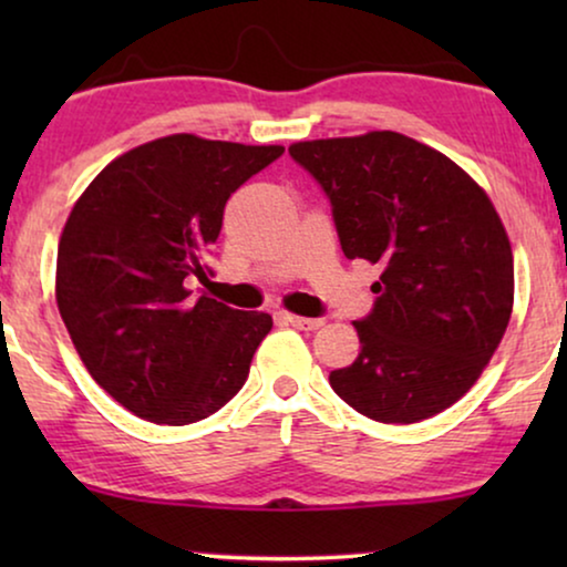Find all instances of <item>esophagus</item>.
Segmentation results:
<instances>
[{"label":"esophagus","mask_w":567,"mask_h":567,"mask_svg":"<svg viewBox=\"0 0 567 567\" xmlns=\"http://www.w3.org/2000/svg\"><path fill=\"white\" fill-rule=\"evenodd\" d=\"M284 320L293 324L297 330H307V332L309 330H320L324 324L322 317H299V315H289V312H284Z\"/></svg>","instance_id":"obj_1"}]
</instances>
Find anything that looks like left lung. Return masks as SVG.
Returning <instances> with one entry per match:
<instances>
[{
	"label": "left lung",
	"instance_id": "obj_1",
	"mask_svg": "<svg viewBox=\"0 0 567 567\" xmlns=\"http://www.w3.org/2000/svg\"><path fill=\"white\" fill-rule=\"evenodd\" d=\"M330 200L348 260L379 266L361 353L330 386L379 423H417L483 374L514 307V255L485 190L394 131L289 146Z\"/></svg>",
	"mask_w": 567,
	"mask_h": 567
}]
</instances>
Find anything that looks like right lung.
I'll return each instance as SVG.
<instances>
[{
  "label": "right lung",
  "mask_w": 567,
  "mask_h": 567,
  "mask_svg": "<svg viewBox=\"0 0 567 567\" xmlns=\"http://www.w3.org/2000/svg\"><path fill=\"white\" fill-rule=\"evenodd\" d=\"M284 146L175 134L113 159L69 214L56 301L92 379L131 413L188 425L243 390L266 312L190 299L214 274L208 252L224 206Z\"/></svg>",
  "instance_id": "obj_1"
}]
</instances>
